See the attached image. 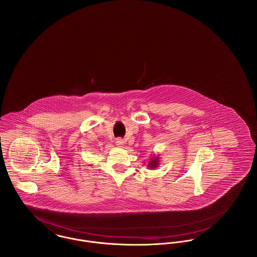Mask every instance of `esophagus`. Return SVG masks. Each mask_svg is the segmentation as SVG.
Returning <instances> with one entry per match:
<instances>
[{
	"mask_svg": "<svg viewBox=\"0 0 257 257\" xmlns=\"http://www.w3.org/2000/svg\"><path fill=\"white\" fill-rule=\"evenodd\" d=\"M115 145H116L117 147H122V146L124 145V142L121 139H116L115 140Z\"/></svg>",
	"mask_w": 257,
	"mask_h": 257,
	"instance_id": "esophagus-1",
	"label": "esophagus"
}]
</instances>
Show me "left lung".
Here are the masks:
<instances>
[{
    "label": "left lung",
    "instance_id": "8db88e82",
    "mask_svg": "<svg viewBox=\"0 0 257 257\" xmlns=\"http://www.w3.org/2000/svg\"><path fill=\"white\" fill-rule=\"evenodd\" d=\"M159 164V157H153L150 159L149 161V164H148V167L149 168H156Z\"/></svg>",
    "mask_w": 257,
    "mask_h": 257
}]
</instances>
